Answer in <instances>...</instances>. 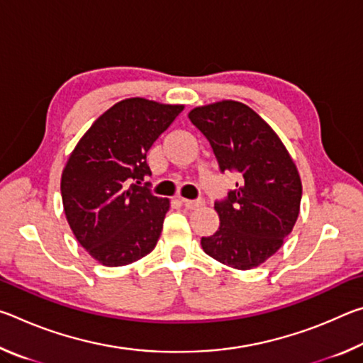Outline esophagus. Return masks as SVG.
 Here are the masks:
<instances>
[{"label":"esophagus","instance_id":"34e87169","mask_svg":"<svg viewBox=\"0 0 363 363\" xmlns=\"http://www.w3.org/2000/svg\"><path fill=\"white\" fill-rule=\"evenodd\" d=\"M181 203H182L184 206H186V208H189V210H195V208L203 206L205 201L201 200V199H199V200H187V199H181Z\"/></svg>","mask_w":363,"mask_h":363}]
</instances>
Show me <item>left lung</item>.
<instances>
[{
    "instance_id": "1",
    "label": "left lung",
    "mask_w": 363,
    "mask_h": 363,
    "mask_svg": "<svg viewBox=\"0 0 363 363\" xmlns=\"http://www.w3.org/2000/svg\"><path fill=\"white\" fill-rule=\"evenodd\" d=\"M189 118L210 143L219 169L240 174L235 189L214 201L220 224L201 237V248L229 267H257L277 253L298 219L303 186L296 164L272 128L242 102L196 107Z\"/></svg>"
}]
</instances>
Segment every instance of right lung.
<instances>
[{"label": "right lung", "mask_w": 363, "mask_h": 363, "mask_svg": "<svg viewBox=\"0 0 363 363\" xmlns=\"http://www.w3.org/2000/svg\"><path fill=\"white\" fill-rule=\"evenodd\" d=\"M184 110L143 97L97 118L67 160L64 211L79 245L102 266H126L155 248L169 200L155 196L147 152Z\"/></svg>", "instance_id": "right-lung-1"}]
</instances>
